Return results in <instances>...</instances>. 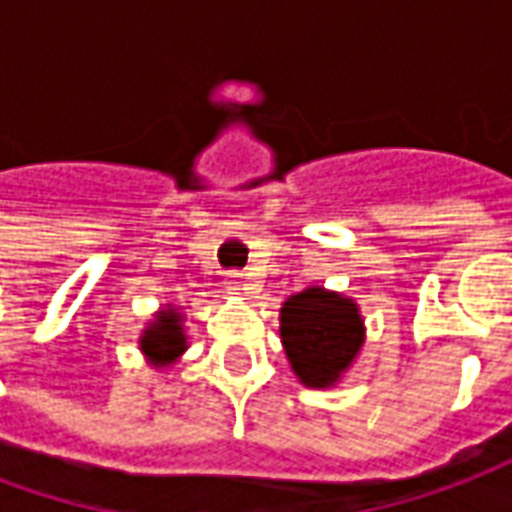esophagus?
<instances>
[{
	"instance_id": "34e87169",
	"label": "esophagus",
	"mask_w": 512,
	"mask_h": 512,
	"mask_svg": "<svg viewBox=\"0 0 512 512\" xmlns=\"http://www.w3.org/2000/svg\"><path fill=\"white\" fill-rule=\"evenodd\" d=\"M227 290L233 293V296H244L246 290V277L244 274H230V279H227Z\"/></svg>"
}]
</instances>
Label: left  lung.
Wrapping results in <instances>:
<instances>
[{
	"mask_svg": "<svg viewBox=\"0 0 512 512\" xmlns=\"http://www.w3.org/2000/svg\"><path fill=\"white\" fill-rule=\"evenodd\" d=\"M359 304L337 290L310 285L279 307V337L299 384L329 389L340 384L365 345Z\"/></svg>",
	"mask_w": 512,
	"mask_h": 512,
	"instance_id": "1",
	"label": "left lung"
}]
</instances>
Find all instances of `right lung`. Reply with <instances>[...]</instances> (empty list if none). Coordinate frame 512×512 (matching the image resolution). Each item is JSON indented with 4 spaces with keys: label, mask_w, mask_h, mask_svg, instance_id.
Returning a JSON list of instances; mask_svg holds the SVG:
<instances>
[{
    "label": "right lung",
    "mask_w": 512,
    "mask_h": 512,
    "mask_svg": "<svg viewBox=\"0 0 512 512\" xmlns=\"http://www.w3.org/2000/svg\"><path fill=\"white\" fill-rule=\"evenodd\" d=\"M186 315L175 304H164L153 312L150 323L139 334V351L147 359V365L156 370H167L175 365L180 356L189 348V334H186Z\"/></svg>",
    "instance_id": "right-lung-1"
}]
</instances>
